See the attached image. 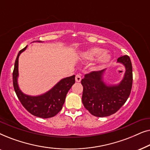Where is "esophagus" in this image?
Instances as JSON below:
<instances>
[{
  "mask_svg": "<svg viewBox=\"0 0 150 150\" xmlns=\"http://www.w3.org/2000/svg\"><path fill=\"white\" fill-rule=\"evenodd\" d=\"M75 80H76V81L77 82V83H80V82L81 81V75H80V74H76V75Z\"/></svg>",
  "mask_w": 150,
  "mask_h": 150,
  "instance_id": "obj_1",
  "label": "esophagus"
}]
</instances>
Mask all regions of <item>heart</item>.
<instances>
[{
  "instance_id": "1",
  "label": "heart",
  "mask_w": 150,
  "mask_h": 150,
  "mask_svg": "<svg viewBox=\"0 0 150 150\" xmlns=\"http://www.w3.org/2000/svg\"><path fill=\"white\" fill-rule=\"evenodd\" d=\"M103 50L100 48H90L83 53V57L86 60H93L98 57L97 62L99 65L105 64L110 60V56L106 53H102Z\"/></svg>"
}]
</instances>
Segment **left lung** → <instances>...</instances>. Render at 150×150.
I'll return each instance as SVG.
<instances>
[{
    "instance_id": "8db88e82",
    "label": "left lung",
    "mask_w": 150,
    "mask_h": 150,
    "mask_svg": "<svg viewBox=\"0 0 150 150\" xmlns=\"http://www.w3.org/2000/svg\"><path fill=\"white\" fill-rule=\"evenodd\" d=\"M117 62L126 67L124 79L117 85L107 86L102 81L103 70L86 74L81 84L83 86L82 102L85 108L96 117H107L115 113L125 104L132 86V67L128 55L119 57Z\"/></svg>"
}]
</instances>
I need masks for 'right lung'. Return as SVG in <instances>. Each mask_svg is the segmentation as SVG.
Returning <instances> with one entry per match:
<instances>
[{"label":"right lung","mask_w":150,"mask_h":150,"mask_svg":"<svg viewBox=\"0 0 150 150\" xmlns=\"http://www.w3.org/2000/svg\"><path fill=\"white\" fill-rule=\"evenodd\" d=\"M26 46L18 53L13 71V85L15 92L22 106L33 115L41 118H50L62 109L67 92L75 83V75L61 80L50 91L43 95L30 96L20 91L18 85V58L26 50Z\"/></svg>","instance_id":"right-lung-1"}]
</instances>
